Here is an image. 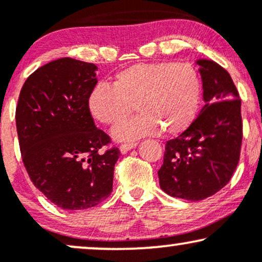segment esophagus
<instances>
[{"label": "esophagus", "instance_id": "obj_1", "mask_svg": "<svg viewBox=\"0 0 262 262\" xmlns=\"http://www.w3.org/2000/svg\"><path fill=\"white\" fill-rule=\"evenodd\" d=\"M135 146H137V143H134V141L133 143H123L119 145V150H121L122 154H125V152L129 151L130 149L135 148Z\"/></svg>", "mask_w": 262, "mask_h": 262}]
</instances>
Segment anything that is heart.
<instances>
[{
    "label": "heart",
    "mask_w": 262,
    "mask_h": 262,
    "mask_svg": "<svg viewBox=\"0 0 262 262\" xmlns=\"http://www.w3.org/2000/svg\"><path fill=\"white\" fill-rule=\"evenodd\" d=\"M200 96V77L189 64L141 62L119 71L113 87L96 86L87 107L96 121L117 125L134 106L139 114L113 132L117 139L132 140L160 130L165 135L182 133L193 122Z\"/></svg>",
    "instance_id": "1"
}]
</instances>
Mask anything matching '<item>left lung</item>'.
<instances>
[{
  "label": "left lung",
  "instance_id": "left-lung-1",
  "mask_svg": "<svg viewBox=\"0 0 262 262\" xmlns=\"http://www.w3.org/2000/svg\"><path fill=\"white\" fill-rule=\"evenodd\" d=\"M206 102L189 127L166 143L158 171L162 191L201 201L230 181L243 140L242 100L229 73L212 60H198Z\"/></svg>",
  "mask_w": 262,
  "mask_h": 262
}]
</instances>
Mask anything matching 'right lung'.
I'll return each instance as SVG.
<instances>
[{
    "label": "right lung",
    "mask_w": 262,
    "mask_h": 262,
    "mask_svg": "<svg viewBox=\"0 0 262 262\" xmlns=\"http://www.w3.org/2000/svg\"><path fill=\"white\" fill-rule=\"evenodd\" d=\"M97 66L71 58L35 70L20 90L16 125L20 154L33 185L68 210L97 206L110 197L121 151L95 125L87 107Z\"/></svg>",
    "instance_id": "add662e5"
}]
</instances>
